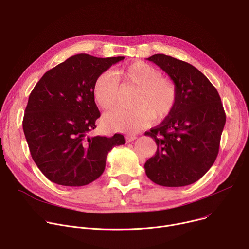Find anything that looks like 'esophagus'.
I'll use <instances>...</instances> for the list:
<instances>
[{"label": "esophagus", "instance_id": "1", "mask_svg": "<svg viewBox=\"0 0 249 249\" xmlns=\"http://www.w3.org/2000/svg\"><path fill=\"white\" fill-rule=\"evenodd\" d=\"M137 137L135 135H127L126 136V142H131L133 140H135Z\"/></svg>", "mask_w": 249, "mask_h": 249}]
</instances>
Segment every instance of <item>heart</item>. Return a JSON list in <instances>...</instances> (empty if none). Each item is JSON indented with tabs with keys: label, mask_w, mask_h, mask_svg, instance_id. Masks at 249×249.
Here are the masks:
<instances>
[{
	"label": "heart",
	"mask_w": 249,
	"mask_h": 249,
	"mask_svg": "<svg viewBox=\"0 0 249 249\" xmlns=\"http://www.w3.org/2000/svg\"><path fill=\"white\" fill-rule=\"evenodd\" d=\"M123 89L137 88L131 100V109H118L105 116V126L114 131L135 133L154 119H165L175 110L178 87L162 76L158 68L144 61H135L124 68L102 72L94 83L93 95L104 110H112L119 103Z\"/></svg>",
	"instance_id": "1"
}]
</instances>
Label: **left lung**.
Listing matches in <instances>:
<instances>
[{"label": "left lung", "instance_id": "obj_1", "mask_svg": "<svg viewBox=\"0 0 249 249\" xmlns=\"http://www.w3.org/2000/svg\"><path fill=\"white\" fill-rule=\"evenodd\" d=\"M178 87L172 114L145 135L158 150L144 164L146 176L163 187H184L200 179L216 160L226 115L216 88L192 64L165 54L148 58Z\"/></svg>", "mask_w": 249, "mask_h": 249}]
</instances>
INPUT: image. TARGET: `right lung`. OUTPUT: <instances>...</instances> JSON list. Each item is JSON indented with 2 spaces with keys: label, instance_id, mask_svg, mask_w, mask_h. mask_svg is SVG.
<instances>
[{
  "label": "right lung",
  "instance_id": "1",
  "mask_svg": "<svg viewBox=\"0 0 249 249\" xmlns=\"http://www.w3.org/2000/svg\"><path fill=\"white\" fill-rule=\"evenodd\" d=\"M124 56L81 53L46 71L29 96L23 130L41 173L60 186L81 187L105 171L109 151L125 144L122 134L90 137L101 116L95 103L96 78Z\"/></svg>",
  "mask_w": 249,
  "mask_h": 249
}]
</instances>
